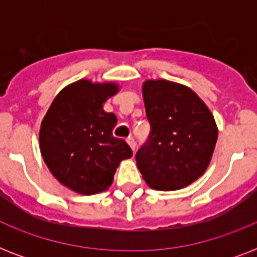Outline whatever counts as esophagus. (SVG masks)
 Segmentation results:
<instances>
[{"instance_id":"1","label":"esophagus","mask_w":257,"mask_h":257,"mask_svg":"<svg viewBox=\"0 0 257 257\" xmlns=\"http://www.w3.org/2000/svg\"><path fill=\"white\" fill-rule=\"evenodd\" d=\"M126 143H128L133 152H136V141H135V139H133V137H128V139H126Z\"/></svg>"}]
</instances>
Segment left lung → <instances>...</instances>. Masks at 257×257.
Masks as SVG:
<instances>
[{
    "label": "left lung",
    "mask_w": 257,
    "mask_h": 257,
    "mask_svg": "<svg viewBox=\"0 0 257 257\" xmlns=\"http://www.w3.org/2000/svg\"><path fill=\"white\" fill-rule=\"evenodd\" d=\"M151 132L136 153L137 167L149 187L176 191L203 175L217 141V125L191 88L168 80L143 84Z\"/></svg>",
    "instance_id": "left-lung-1"
}]
</instances>
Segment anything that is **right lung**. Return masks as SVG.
I'll use <instances>...</instances> for the list:
<instances>
[{
    "mask_svg": "<svg viewBox=\"0 0 257 257\" xmlns=\"http://www.w3.org/2000/svg\"><path fill=\"white\" fill-rule=\"evenodd\" d=\"M118 92L116 82L78 81L65 86L48 109L40 128V149L56 179L80 195L106 191L132 149L113 136L117 117L102 105Z\"/></svg>",
    "mask_w": 257,
    "mask_h": 257,
    "instance_id": "add662e5",
    "label": "right lung"
}]
</instances>
